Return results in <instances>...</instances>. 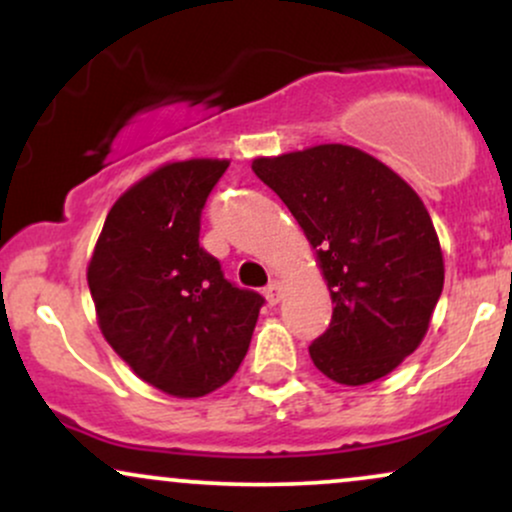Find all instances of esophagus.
Returning a JSON list of instances; mask_svg holds the SVG:
<instances>
[{
	"label": "esophagus",
	"instance_id": "esophagus-1",
	"mask_svg": "<svg viewBox=\"0 0 512 512\" xmlns=\"http://www.w3.org/2000/svg\"><path fill=\"white\" fill-rule=\"evenodd\" d=\"M281 296H284V289H281V284L279 281H272V284L267 286V289H264V298H267V303L269 305H276L281 301Z\"/></svg>",
	"mask_w": 512,
	"mask_h": 512
}]
</instances>
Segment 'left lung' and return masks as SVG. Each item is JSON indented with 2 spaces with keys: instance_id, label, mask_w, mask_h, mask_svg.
Returning a JSON list of instances; mask_svg holds the SVG:
<instances>
[{
  "instance_id": "left-lung-1",
  "label": "left lung",
  "mask_w": 512,
  "mask_h": 512,
  "mask_svg": "<svg viewBox=\"0 0 512 512\" xmlns=\"http://www.w3.org/2000/svg\"><path fill=\"white\" fill-rule=\"evenodd\" d=\"M252 170L313 245L332 322L310 346L339 385L392 373L424 342L445 264L421 197L383 161L346 144L260 156Z\"/></svg>"
}]
</instances>
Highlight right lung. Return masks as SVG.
<instances>
[{"label": "right lung", "mask_w": 512, "mask_h": 512, "mask_svg": "<svg viewBox=\"0 0 512 512\" xmlns=\"http://www.w3.org/2000/svg\"><path fill=\"white\" fill-rule=\"evenodd\" d=\"M226 168V158H187L134 182L105 216L88 260L105 342L170 397L226 385L264 303L223 279L219 260L199 248V216Z\"/></svg>", "instance_id": "add662e5"}]
</instances>
